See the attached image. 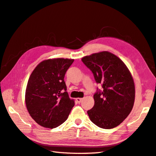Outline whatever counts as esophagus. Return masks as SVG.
Wrapping results in <instances>:
<instances>
[{"instance_id": "1", "label": "esophagus", "mask_w": 156, "mask_h": 156, "mask_svg": "<svg viewBox=\"0 0 156 156\" xmlns=\"http://www.w3.org/2000/svg\"><path fill=\"white\" fill-rule=\"evenodd\" d=\"M82 100H83V98H76V101H77L78 103H80L81 101H82Z\"/></svg>"}]
</instances>
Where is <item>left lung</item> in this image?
I'll return each instance as SVG.
<instances>
[{"instance_id":"8db88e82","label":"left lung","mask_w":156,"mask_h":156,"mask_svg":"<svg viewBox=\"0 0 156 156\" xmlns=\"http://www.w3.org/2000/svg\"><path fill=\"white\" fill-rule=\"evenodd\" d=\"M81 60L103 87L94 95V106L87 111L90 120L105 129L119 126L134 105L135 88L131 72L121 59L108 51L85 56Z\"/></svg>"}]
</instances>
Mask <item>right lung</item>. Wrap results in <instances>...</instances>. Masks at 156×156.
I'll return each instance as SVG.
<instances>
[{
	"instance_id": "obj_1",
	"label": "right lung",
	"mask_w": 156,
	"mask_h": 156,
	"mask_svg": "<svg viewBox=\"0 0 156 156\" xmlns=\"http://www.w3.org/2000/svg\"><path fill=\"white\" fill-rule=\"evenodd\" d=\"M73 61L62 58L44 60L31 73L25 90V104L31 118L40 126L49 129L60 126L74 106L64 80Z\"/></svg>"
}]
</instances>
